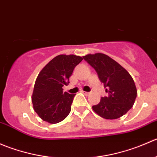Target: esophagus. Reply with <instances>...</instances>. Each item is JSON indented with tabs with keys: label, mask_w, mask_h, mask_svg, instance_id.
Returning <instances> with one entry per match:
<instances>
[{
	"label": "esophagus",
	"mask_w": 157,
	"mask_h": 157,
	"mask_svg": "<svg viewBox=\"0 0 157 157\" xmlns=\"http://www.w3.org/2000/svg\"><path fill=\"white\" fill-rule=\"evenodd\" d=\"M82 93H83L84 95H86V96L90 93H89V92H86V91H82Z\"/></svg>",
	"instance_id": "obj_1"
}]
</instances>
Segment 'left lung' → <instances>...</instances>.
I'll list each match as a JSON object with an SVG mask.
<instances>
[{"label": "left lung", "instance_id": "8db88e82", "mask_svg": "<svg viewBox=\"0 0 157 157\" xmlns=\"http://www.w3.org/2000/svg\"><path fill=\"white\" fill-rule=\"evenodd\" d=\"M83 59L95 69L109 96L101 98L93 109L105 119L120 118L132 108L137 91L134 80L118 62L102 53L89 54Z\"/></svg>", "mask_w": 157, "mask_h": 157}]
</instances>
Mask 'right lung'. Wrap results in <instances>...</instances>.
<instances>
[{"mask_svg":"<svg viewBox=\"0 0 157 157\" xmlns=\"http://www.w3.org/2000/svg\"><path fill=\"white\" fill-rule=\"evenodd\" d=\"M83 58L74 55H60L50 61L38 75L32 102L35 112L50 124L61 122L69 115L75 94L63 92L68 85L74 67Z\"/></svg>","mask_w":157,"mask_h":157,"instance_id":"right-lung-1","label":"right lung"}]
</instances>
